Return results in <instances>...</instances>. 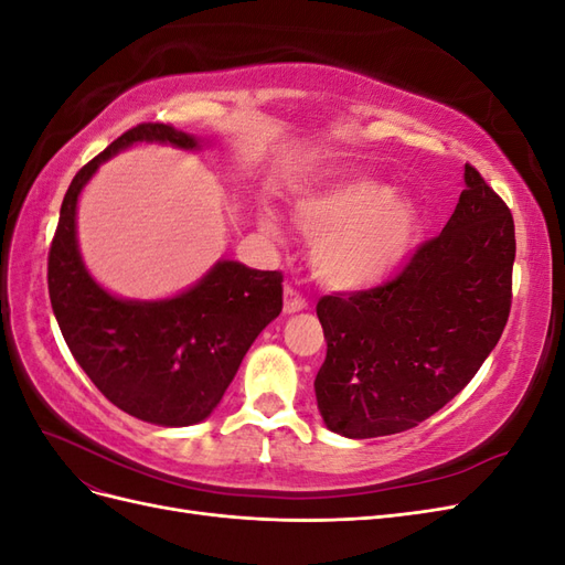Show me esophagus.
<instances>
[{
  "instance_id": "esophagus-1",
  "label": "esophagus",
  "mask_w": 565,
  "mask_h": 565,
  "mask_svg": "<svg viewBox=\"0 0 565 565\" xmlns=\"http://www.w3.org/2000/svg\"><path fill=\"white\" fill-rule=\"evenodd\" d=\"M285 301H282V311L287 313V316H292V313H299V311H303V309H309V301H306L295 287H285Z\"/></svg>"
}]
</instances>
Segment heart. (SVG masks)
Instances as JSON below:
<instances>
[{"label":"heart","instance_id":"1","mask_svg":"<svg viewBox=\"0 0 565 565\" xmlns=\"http://www.w3.org/2000/svg\"><path fill=\"white\" fill-rule=\"evenodd\" d=\"M295 218L311 241L313 276L337 292H367L393 280L424 237L422 207L377 179H341L295 200ZM259 226L280 237L278 216Z\"/></svg>","mask_w":565,"mask_h":565}]
</instances>
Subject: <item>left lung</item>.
Returning a JSON list of instances; mask_svg holds the SVG:
<instances>
[{
  "instance_id": "left-lung-1",
  "label": "left lung",
  "mask_w": 565,
  "mask_h": 565,
  "mask_svg": "<svg viewBox=\"0 0 565 565\" xmlns=\"http://www.w3.org/2000/svg\"><path fill=\"white\" fill-rule=\"evenodd\" d=\"M465 185L446 228L396 280L318 301L328 355L313 386L330 431L361 440L413 429L471 382L500 341L514 218L469 164Z\"/></svg>"
}]
</instances>
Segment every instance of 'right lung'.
<instances>
[{
    "label": "right lung",
    "instance_id": "add662e5",
    "mask_svg": "<svg viewBox=\"0 0 565 565\" xmlns=\"http://www.w3.org/2000/svg\"><path fill=\"white\" fill-rule=\"evenodd\" d=\"M139 143L195 152L212 141L139 125L84 164L49 249V297L67 349L96 388L127 415L177 429L204 422L224 398L254 339L282 311V276L218 259L164 299H125L100 285L77 243L79 195L100 164Z\"/></svg>",
    "mask_w": 565,
    "mask_h": 565
}]
</instances>
